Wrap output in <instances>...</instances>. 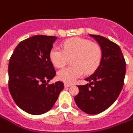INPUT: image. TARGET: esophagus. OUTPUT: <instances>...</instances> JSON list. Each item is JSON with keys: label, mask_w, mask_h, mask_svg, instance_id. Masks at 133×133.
<instances>
[{"label": "esophagus", "mask_w": 133, "mask_h": 133, "mask_svg": "<svg viewBox=\"0 0 133 133\" xmlns=\"http://www.w3.org/2000/svg\"><path fill=\"white\" fill-rule=\"evenodd\" d=\"M71 84H67V83H64V87L65 88H69L71 86Z\"/></svg>", "instance_id": "obj_1"}]
</instances>
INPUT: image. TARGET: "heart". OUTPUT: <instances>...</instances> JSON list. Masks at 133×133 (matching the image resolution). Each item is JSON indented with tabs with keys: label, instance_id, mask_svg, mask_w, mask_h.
<instances>
[{
	"label": "heart",
	"instance_id": "b5f03b06",
	"mask_svg": "<svg viewBox=\"0 0 133 133\" xmlns=\"http://www.w3.org/2000/svg\"><path fill=\"white\" fill-rule=\"evenodd\" d=\"M49 57L54 65L58 68L64 66L72 58L73 65L60 70L57 76L62 82L73 83L84 72L90 74L97 69L101 59V51L90 41L76 37L65 41L64 50L58 46H54Z\"/></svg>",
	"mask_w": 133,
	"mask_h": 133
}]
</instances>
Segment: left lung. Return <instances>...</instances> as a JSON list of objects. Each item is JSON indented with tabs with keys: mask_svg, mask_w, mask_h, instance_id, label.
<instances>
[{
	"mask_svg": "<svg viewBox=\"0 0 133 133\" xmlns=\"http://www.w3.org/2000/svg\"><path fill=\"white\" fill-rule=\"evenodd\" d=\"M101 48L100 64L94 73L77 85L79 94L74 100L77 107L88 114L103 112L116 101L123 88L126 62L121 49L115 43L100 35H90Z\"/></svg>",
	"mask_w": 133,
	"mask_h": 133,
	"instance_id": "left-lung-1",
	"label": "left lung"
}]
</instances>
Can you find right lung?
<instances>
[{
  "label": "right lung",
  "mask_w": 133,
  "mask_h": 133,
  "mask_svg": "<svg viewBox=\"0 0 133 133\" xmlns=\"http://www.w3.org/2000/svg\"><path fill=\"white\" fill-rule=\"evenodd\" d=\"M57 39L54 36L35 35L21 41L11 56L10 94L16 105L28 114L48 112L64 89L60 81L48 84L56 75L49 54Z\"/></svg>",
  "instance_id": "right-lung-1"
}]
</instances>
